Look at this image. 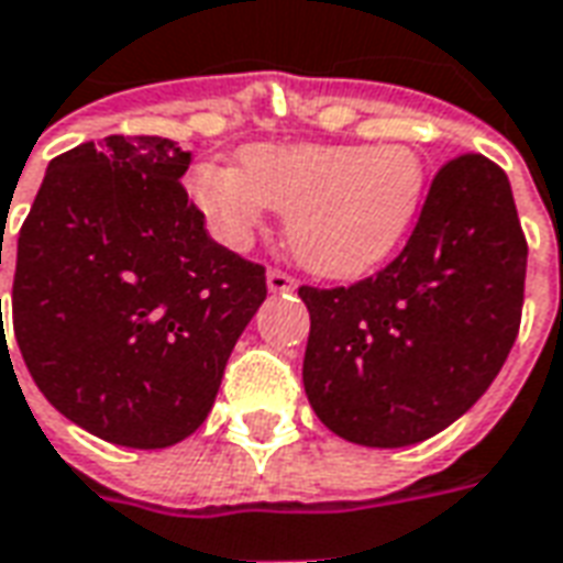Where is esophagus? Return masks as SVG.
Segmentation results:
<instances>
[{
  "instance_id": "34e87169",
  "label": "esophagus",
  "mask_w": 563,
  "mask_h": 563,
  "mask_svg": "<svg viewBox=\"0 0 563 563\" xmlns=\"http://www.w3.org/2000/svg\"><path fill=\"white\" fill-rule=\"evenodd\" d=\"M266 288H269V294H290V290L297 288V282L288 273H282V269H269L266 273Z\"/></svg>"
}]
</instances>
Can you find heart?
<instances>
[{
  "mask_svg": "<svg viewBox=\"0 0 563 563\" xmlns=\"http://www.w3.org/2000/svg\"><path fill=\"white\" fill-rule=\"evenodd\" d=\"M190 199L224 245L242 249L266 221L288 214L294 261L324 278L364 275L400 245L424 194V163L406 145H251L239 169L202 163Z\"/></svg>",
  "mask_w": 563,
  "mask_h": 563,
  "instance_id": "1",
  "label": "heart"
}]
</instances>
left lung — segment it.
Returning a JSON list of instances; mask_svg holds the SVG:
<instances>
[{
    "mask_svg": "<svg viewBox=\"0 0 563 563\" xmlns=\"http://www.w3.org/2000/svg\"><path fill=\"white\" fill-rule=\"evenodd\" d=\"M528 242L506 173L461 154L433 175L406 249L352 288H300L314 416L369 449L430 440L488 390L521 324Z\"/></svg>",
    "mask_w": 563,
    "mask_h": 563,
    "instance_id": "1",
    "label": "left lung"
}]
</instances>
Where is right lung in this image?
Masks as SVG:
<instances>
[{
	"instance_id": "right-lung-1",
	"label": "right lung",
	"mask_w": 563,
	"mask_h": 563,
	"mask_svg": "<svg viewBox=\"0 0 563 563\" xmlns=\"http://www.w3.org/2000/svg\"><path fill=\"white\" fill-rule=\"evenodd\" d=\"M187 166L161 135L84 142L51 161L18 236L23 364L57 412L126 449H166L206 421L266 300L263 266L206 233Z\"/></svg>"
}]
</instances>
